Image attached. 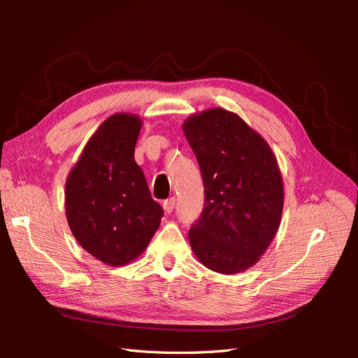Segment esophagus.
I'll return each mask as SVG.
<instances>
[{"mask_svg":"<svg viewBox=\"0 0 358 358\" xmlns=\"http://www.w3.org/2000/svg\"><path fill=\"white\" fill-rule=\"evenodd\" d=\"M175 204H176V199L171 197V199H169V200L162 201V208H164V210H166L167 213H171L173 209H175Z\"/></svg>","mask_w":358,"mask_h":358,"instance_id":"1","label":"esophagus"}]
</instances>
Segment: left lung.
Wrapping results in <instances>:
<instances>
[{
  "label": "left lung",
  "mask_w": 358,
  "mask_h": 358,
  "mask_svg": "<svg viewBox=\"0 0 358 358\" xmlns=\"http://www.w3.org/2000/svg\"><path fill=\"white\" fill-rule=\"evenodd\" d=\"M182 128L204 187V208L188 231L191 248L213 272L239 273L258 262L279 229L284 187L276 158L242 117L220 107Z\"/></svg>",
  "instance_id": "8db88e82"
}]
</instances>
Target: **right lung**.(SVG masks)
Wrapping results in <instances>:
<instances>
[{
    "label": "right lung",
    "instance_id": "1",
    "mask_svg": "<svg viewBox=\"0 0 358 358\" xmlns=\"http://www.w3.org/2000/svg\"><path fill=\"white\" fill-rule=\"evenodd\" d=\"M140 128L136 115L107 117L67 179L71 233L86 252L109 266H124L142 254L164 215L134 159Z\"/></svg>",
    "mask_w": 358,
    "mask_h": 358
}]
</instances>
